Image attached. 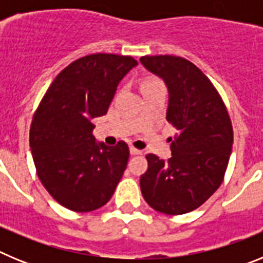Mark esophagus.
Listing matches in <instances>:
<instances>
[{"instance_id":"esophagus-1","label":"esophagus","mask_w":263,"mask_h":263,"mask_svg":"<svg viewBox=\"0 0 263 263\" xmlns=\"http://www.w3.org/2000/svg\"><path fill=\"white\" fill-rule=\"evenodd\" d=\"M130 154H132V155H141V154H142V150H138V148H136V147H133V146H132V147H130Z\"/></svg>"}]
</instances>
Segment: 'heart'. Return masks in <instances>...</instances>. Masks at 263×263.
<instances>
[{
    "mask_svg": "<svg viewBox=\"0 0 263 263\" xmlns=\"http://www.w3.org/2000/svg\"><path fill=\"white\" fill-rule=\"evenodd\" d=\"M158 84H162V83H160V80H158V79H155V78H147L142 81V89L155 87V85H158Z\"/></svg>",
    "mask_w": 263,
    "mask_h": 263,
    "instance_id": "heart-1",
    "label": "heart"
}]
</instances>
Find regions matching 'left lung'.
I'll use <instances>...</instances> for the list:
<instances>
[{
  "label": "left lung",
  "mask_w": 263,
  "mask_h": 263,
  "mask_svg": "<svg viewBox=\"0 0 263 263\" xmlns=\"http://www.w3.org/2000/svg\"><path fill=\"white\" fill-rule=\"evenodd\" d=\"M141 63L166 83V120L178 129L168 160L146 155L141 191L153 210L183 215L221 185L233 143L232 121L215 85L194 63L173 55L142 57Z\"/></svg>",
  "instance_id": "8db88e82"
}]
</instances>
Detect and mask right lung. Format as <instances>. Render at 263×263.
<instances>
[{
    "mask_svg": "<svg viewBox=\"0 0 263 263\" xmlns=\"http://www.w3.org/2000/svg\"><path fill=\"white\" fill-rule=\"evenodd\" d=\"M136 64L116 53L79 58L53 79L34 111L30 147L36 174L67 210L101 208L124 175L129 146L97 145L92 120L106 115L118 83Z\"/></svg>",
    "mask_w": 263,
    "mask_h": 263,
    "instance_id": "1",
    "label": "right lung"
}]
</instances>
